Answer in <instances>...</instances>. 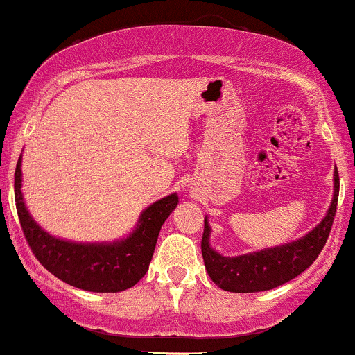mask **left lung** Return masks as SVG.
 I'll return each mask as SVG.
<instances>
[{
	"label": "left lung",
	"instance_id": "obj_1",
	"mask_svg": "<svg viewBox=\"0 0 355 355\" xmlns=\"http://www.w3.org/2000/svg\"><path fill=\"white\" fill-rule=\"evenodd\" d=\"M338 171L335 170V193L328 214L322 223L301 240L293 241L275 248L248 253L241 257H223L209 246V227L204 219V234L200 241L206 270L212 282L230 293H259L286 284L291 279L297 277L301 272L318 259L320 252L325 246L334 225L338 202Z\"/></svg>",
	"mask_w": 355,
	"mask_h": 355
}]
</instances>
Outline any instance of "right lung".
Wrapping results in <instances>:
<instances>
[{
  "instance_id": "obj_1",
  "label": "right lung",
  "mask_w": 355,
  "mask_h": 355,
  "mask_svg": "<svg viewBox=\"0 0 355 355\" xmlns=\"http://www.w3.org/2000/svg\"><path fill=\"white\" fill-rule=\"evenodd\" d=\"M20 187L18 159L15 168V204L24 236L35 259L66 284L93 293H119L143 279L153 259L159 230L178 204V197L171 193L149 206L128 240L110 245H81L58 240L40 230L25 209Z\"/></svg>"
}]
</instances>
